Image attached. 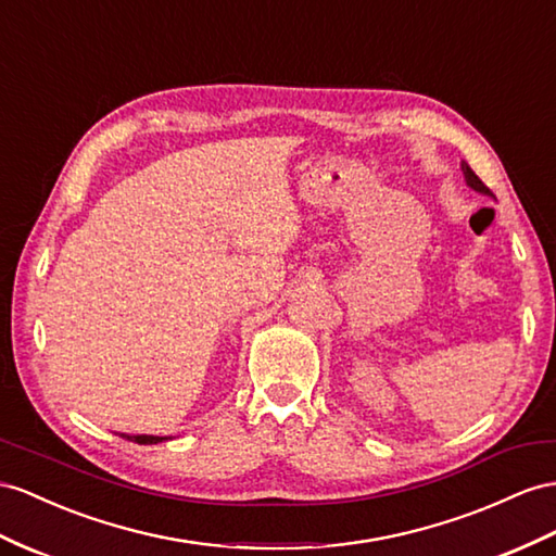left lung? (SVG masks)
Masks as SVG:
<instances>
[{"instance_id":"left-lung-1","label":"left lung","mask_w":556,"mask_h":556,"mask_svg":"<svg viewBox=\"0 0 556 556\" xmlns=\"http://www.w3.org/2000/svg\"><path fill=\"white\" fill-rule=\"evenodd\" d=\"M460 168H463V176H465V182L469 185V188L472 190H477V192H481V194H489V197H493V192L486 188V185L481 182V178L475 174L472 168H469L465 162H460Z\"/></svg>"}]
</instances>
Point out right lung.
Instances as JSON below:
<instances>
[{"label": "right lung", "instance_id": "add662e5", "mask_svg": "<svg viewBox=\"0 0 556 556\" xmlns=\"http://www.w3.org/2000/svg\"><path fill=\"white\" fill-rule=\"evenodd\" d=\"M124 439L136 441V444H160L166 437H152V434H122Z\"/></svg>", "mask_w": 556, "mask_h": 556}]
</instances>
